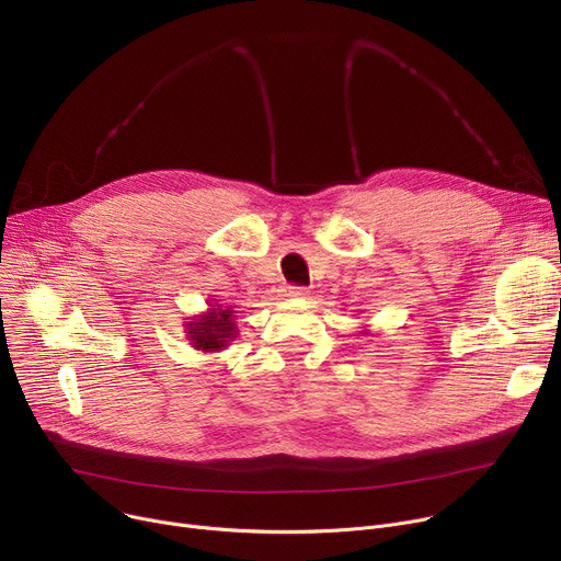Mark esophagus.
<instances>
[{
    "label": "esophagus",
    "instance_id": "1",
    "mask_svg": "<svg viewBox=\"0 0 561 561\" xmlns=\"http://www.w3.org/2000/svg\"><path fill=\"white\" fill-rule=\"evenodd\" d=\"M284 295L286 297H301V295H307V288H304V286H286Z\"/></svg>",
    "mask_w": 561,
    "mask_h": 561
}]
</instances>
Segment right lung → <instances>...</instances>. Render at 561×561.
<instances>
[{
  "mask_svg": "<svg viewBox=\"0 0 561 561\" xmlns=\"http://www.w3.org/2000/svg\"><path fill=\"white\" fill-rule=\"evenodd\" d=\"M185 333L198 351H221L237 335L232 311L217 307L210 309L208 313L196 316L194 322L187 324Z\"/></svg>",
  "mask_w": 561,
  "mask_h": 561,
  "instance_id": "add662e5",
  "label": "right lung"
}]
</instances>
